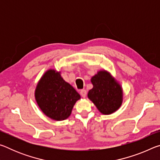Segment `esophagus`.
<instances>
[{"instance_id": "obj_1", "label": "esophagus", "mask_w": 160, "mask_h": 160, "mask_svg": "<svg viewBox=\"0 0 160 160\" xmlns=\"http://www.w3.org/2000/svg\"><path fill=\"white\" fill-rule=\"evenodd\" d=\"M80 94H81V96L83 97V98H85L87 95V91L85 90H82L80 91Z\"/></svg>"}]
</instances>
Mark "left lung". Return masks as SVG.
Instances as JSON below:
<instances>
[{
    "instance_id": "1",
    "label": "left lung",
    "mask_w": 160,
    "mask_h": 160,
    "mask_svg": "<svg viewBox=\"0 0 160 160\" xmlns=\"http://www.w3.org/2000/svg\"><path fill=\"white\" fill-rule=\"evenodd\" d=\"M93 88L88 97L104 115H109L121 107L123 99L122 86L106 70H101L91 78Z\"/></svg>"
}]
</instances>
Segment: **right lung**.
Returning a JSON list of instances; mask_svg holds the SVG:
<instances>
[{"label": "right lung", "instance_id": "right-lung-1", "mask_svg": "<svg viewBox=\"0 0 160 160\" xmlns=\"http://www.w3.org/2000/svg\"><path fill=\"white\" fill-rule=\"evenodd\" d=\"M34 97L42 112L57 121L68 118L81 98L73 87L63 80L61 71L54 69L47 70L38 81Z\"/></svg>", "mask_w": 160, "mask_h": 160}]
</instances>
